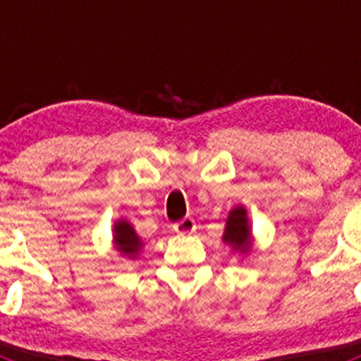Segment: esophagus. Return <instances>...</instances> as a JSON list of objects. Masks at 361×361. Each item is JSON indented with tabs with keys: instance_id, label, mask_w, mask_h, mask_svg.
<instances>
[{
	"instance_id": "1",
	"label": "esophagus",
	"mask_w": 361,
	"mask_h": 361,
	"mask_svg": "<svg viewBox=\"0 0 361 361\" xmlns=\"http://www.w3.org/2000/svg\"><path fill=\"white\" fill-rule=\"evenodd\" d=\"M173 229L177 233H193L197 229L195 220L191 219V216H184L183 220H178L177 224L173 226Z\"/></svg>"
}]
</instances>
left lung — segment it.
I'll return each mask as SVG.
<instances>
[{
    "instance_id": "1",
    "label": "left lung",
    "mask_w": 361,
    "mask_h": 361,
    "mask_svg": "<svg viewBox=\"0 0 361 361\" xmlns=\"http://www.w3.org/2000/svg\"><path fill=\"white\" fill-rule=\"evenodd\" d=\"M250 224H247V216H245L244 208H235L228 216V224H226L224 242L233 245L235 250L250 251Z\"/></svg>"
}]
</instances>
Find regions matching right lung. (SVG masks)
<instances>
[{
  "instance_id": "1",
  "label": "right lung",
  "mask_w": 361,
  "mask_h": 361,
  "mask_svg": "<svg viewBox=\"0 0 361 361\" xmlns=\"http://www.w3.org/2000/svg\"><path fill=\"white\" fill-rule=\"evenodd\" d=\"M116 242L117 250L124 255H132L135 257L139 253V247H141V240L137 237V233L133 231L132 226L128 222H117L116 224Z\"/></svg>"
}]
</instances>
